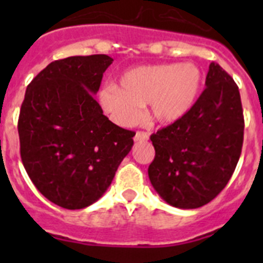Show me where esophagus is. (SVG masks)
Segmentation results:
<instances>
[{
	"mask_svg": "<svg viewBox=\"0 0 263 263\" xmlns=\"http://www.w3.org/2000/svg\"><path fill=\"white\" fill-rule=\"evenodd\" d=\"M148 139V134L145 132H137L136 136H134V141L136 142H145Z\"/></svg>",
	"mask_w": 263,
	"mask_h": 263,
	"instance_id": "34e87169",
	"label": "esophagus"
}]
</instances>
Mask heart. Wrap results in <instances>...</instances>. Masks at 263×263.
Masks as SVG:
<instances>
[{
    "mask_svg": "<svg viewBox=\"0 0 263 263\" xmlns=\"http://www.w3.org/2000/svg\"><path fill=\"white\" fill-rule=\"evenodd\" d=\"M203 79V71L195 63L137 67L121 76L120 88H104L100 103L121 125L137 122L142 117V106L147 104L154 120L173 124L195 105Z\"/></svg>",
    "mask_w": 263,
    "mask_h": 263,
    "instance_id": "1",
    "label": "heart"
}]
</instances>
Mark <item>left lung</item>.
<instances>
[{
	"label": "left lung",
	"instance_id": "8db88e82",
	"mask_svg": "<svg viewBox=\"0 0 263 263\" xmlns=\"http://www.w3.org/2000/svg\"><path fill=\"white\" fill-rule=\"evenodd\" d=\"M206 88L184 117L152 134L153 187L170 205L195 210L213 200L233 175L243 142V115L233 79L211 63Z\"/></svg>",
	"mask_w": 263,
	"mask_h": 263
}]
</instances>
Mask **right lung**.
Instances as JSON below:
<instances>
[{
    "label": "right lung",
    "instance_id": "obj_1",
    "mask_svg": "<svg viewBox=\"0 0 263 263\" xmlns=\"http://www.w3.org/2000/svg\"><path fill=\"white\" fill-rule=\"evenodd\" d=\"M108 55L50 63L27 85L18 118L21 158L38 191L66 210L105 194L133 146L134 132L115 125L99 105Z\"/></svg>",
    "mask_w": 263,
    "mask_h": 263
}]
</instances>
